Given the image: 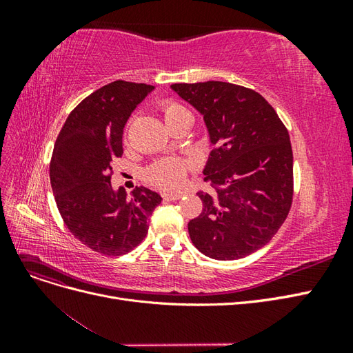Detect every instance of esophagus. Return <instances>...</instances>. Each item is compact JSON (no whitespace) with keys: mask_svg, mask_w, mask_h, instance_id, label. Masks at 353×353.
I'll return each instance as SVG.
<instances>
[{"mask_svg":"<svg viewBox=\"0 0 353 353\" xmlns=\"http://www.w3.org/2000/svg\"><path fill=\"white\" fill-rule=\"evenodd\" d=\"M181 197H183V194L179 193H163L165 200H179Z\"/></svg>","mask_w":353,"mask_h":353,"instance_id":"obj_1","label":"esophagus"}]
</instances>
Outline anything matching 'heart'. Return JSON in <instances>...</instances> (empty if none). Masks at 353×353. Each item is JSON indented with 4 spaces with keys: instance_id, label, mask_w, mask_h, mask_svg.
Segmentation results:
<instances>
[{
    "instance_id": "b5f03b06",
    "label": "heart",
    "mask_w": 353,
    "mask_h": 353,
    "mask_svg": "<svg viewBox=\"0 0 353 353\" xmlns=\"http://www.w3.org/2000/svg\"><path fill=\"white\" fill-rule=\"evenodd\" d=\"M188 112L184 105L176 101L168 100L162 104V113L166 123L175 117ZM193 169V162L178 157L160 159L147 170V176L154 185L162 190H176L185 183L188 170Z\"/></svg>"
}]
</instances>
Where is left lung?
<instances>
[{"mask_svg": "<svg viewBox=\"0 0 353 353\" xmlns=\"http://www.w3.org/2000/svg\"><path fill=\"white\" fill-rule=\"evenodd\" d=\"M201 114L213 150L199 191L200 215L190 239L212 259L244 258L268 243L293 203V152L287 128L259 92L208 81L170 85Z\"/></svg>", "mask_w": 353, "mask_h": 353, "instance_id": "obj_1", "label": "left lung"}]
</instances>
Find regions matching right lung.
Segmentation results:
<instances>
[{
    "instance_id": "right-lung-1",
    "label": "right lung",
    "mask_w": 353,
    "mask_h": 353,
    "mask_svg": "<svg viewBox=\"0 0 353 353\" xmlns=\"http://www.w3.org/2000/svg\"><path fill=\"white\" fill-rule=\"evenodd\" d=\"M153 85L114 81L74 108L57 137L50 181L57 209L69 231L91 250L126 254L148 231V218L162 197L145 187L112 188V165L122 157V137L134 109Z\"/></svg>"
}]
</instances>
